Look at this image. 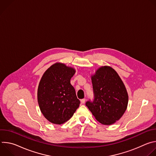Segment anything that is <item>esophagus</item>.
<instances>
[{"label": "esophagus", "instance_id": "obj_1", "mask_svg": "<svg viewBox=\"0 0 156 156\" xmlns=\"http://www.w3.org/2000/svg\"><path fill=\"white\" fill-rule=\"evenodd\" d=\"M81 104H84V102H85V99H81Z\"/></svg>", "mask_w": 156, "mask_h": 156}]
</instances>
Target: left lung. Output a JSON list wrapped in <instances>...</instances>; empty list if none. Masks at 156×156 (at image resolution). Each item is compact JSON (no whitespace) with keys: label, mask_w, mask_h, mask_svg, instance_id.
<instances>
[{"label":"left lung","mask_w":156,"mask_h":156,"mask_svg":"<svg viewBox=\"0 0 156 156\" xmlns=\"http://www.w3.org/2000/svg\"><path fill=\"white\" fill-rule=\"evenodd\" d=\"M94 99L87 107L101 123L110 125L124 114L128 102L125 86L117 72L109 66L99 67L91 75Z\"/></svg>","instance_id":"left-lung-1"}]
</instances>
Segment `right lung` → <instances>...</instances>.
I'll use <instances>...</instances> for the list:
<instances>
[{
    "instance_id": "obj_1",
    "label": "right lung",
    "mask_w": 156,
    "mask_h": 156,
    "mask_svg": "<svg viewBox=\"0 0 156 156\" xmlns=\"http://www.w3.org/2000/svg\"><path fill=\"white\" fill-rule=\"evenodd\" d=\"M75 69L57 62L43 74L37 88V102L42 114L51 123L61 125L73 115L80 106L70 83Z\"/></svg>"
}]
</instances>
